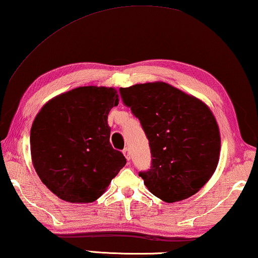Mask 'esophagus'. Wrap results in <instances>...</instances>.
<instances>
[{
    "mask_svg": "<svg viewBox=\"0 0 258 258\" xmlns=\"http://www.w3.org/2000/svg\"><path fill=\"white\" fill-rule=\"evenodd\" d=\"M122 154H124V156L126 157V160H127V161L131 160V153H130V149L128 148H125L124 151H122Z\"/></svg>",
    "mask_w": 258,
    "mask_h": 258,
    "instance_id": "obj_1",
    "label": "esophagus"
}]
</instances>
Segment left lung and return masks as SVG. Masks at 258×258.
<instances>
[{
	"mask_svg": "<svg viewBox=\"0 0 258 258\" xmlns=\"http://www.w3.org/2000/svg\"><path fill=\"white\" fill-rule=\"evenodd\" d=\"M120 94L149 140L152 167L139 174L147 189L167 203L197 194L220 157V131L210 107L162 81L120 88Z\"/></svg>",
	"mask_w": 258,
	"mask_h": 258,
	"instance_id": "obj_1",
	"label": "left lung"
}]
</instances>
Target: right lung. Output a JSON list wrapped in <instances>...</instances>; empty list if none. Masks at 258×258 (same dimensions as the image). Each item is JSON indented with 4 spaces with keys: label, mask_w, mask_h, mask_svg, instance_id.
I'll return each mask as SVG.
<instances>
[{
    "label": "right lung",
    "mask_w": 258,
    "mask_h": 258,
    "mask_svg": "<svg viewBox=\"0 0 258 258\" xmlns=\"http://www.w3.org/2000/svg\"><path fill=\"white\" fill-rule=\"evenodd\" d=\"M119 103L112 87H79L46 102L32 122L31 159L57 198L72 204L98 199L126 164L110 145L107 116Z\"/></svg>",
    "instance_id": "right-lung-1"
}]
</instances>
